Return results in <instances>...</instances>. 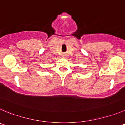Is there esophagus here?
Wrapping results in <instances>:
<instances>
[{"label":"esophagus","mask_w":125,"mask_h":125,"mask_svg":"<svg viewBox=\"0 0 125 125\" xmlns=\"http://www.w3.org/2000/svg\"><path fill=\"white\" fill-rule=\"evenodd\" d=\"M62 57H63V58H66V55H63L62 56Z\"/></svg>","instance_id":"esophagus-1"}]
</instances>
